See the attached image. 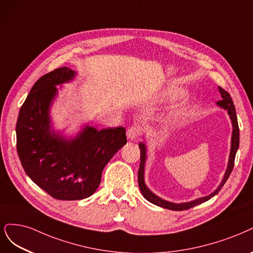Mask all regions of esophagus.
Instances as JSON below:
<instances>
[{"label": "esophagus", "instance_id": "34e87169", "mask_svg": "<svg viewBox=\"0 0 253 253\" xmlns=\"http://www.w3.org/2000/svg\"><path fill=\"white\" fill-rule=\"evenodd\" d=\"M140 132H141V128H140V126H134L128 127L127 130H126L127 139H128V140H134V139H136L139 135H140Z\"/></svg>", "mask_w": 253, "mask_h": 253}]
</instances>
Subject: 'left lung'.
I'll use <instances>...</instances> for the list:
<instances>
[{
  "label": "left lung",
  "mask_w": 253,
  "mask_h": 253,
  "mask_svg": "<svg viewBox=\"0 0 253 253\" xmlns=\"http://www.w3.org/2000/svg\"><path fill=\"white\" fill-rule=\"evenodd\" d=\"M219 91L221 93L222 100L217 101L216 104L219 107L227 111L228 115L231 119L232 128H233L232 129V137H231V149H230V155H229V161H228V165H227V169H226V172H225L224 178L221 182V184L211 195L199 198L197 200H194V201L186 202V203H180V204L165 201V200L157 197L155 194H153L152 191L145 185V183H144V164H145V159H146V146L143 142H140L139 143V147H140V167H139V170H138V184H139V188H140L143 197L147 200V201H150L151 203H153L157 206L167 208V210H170V211L189 210V208L201 204V203H204V202L208 201L211 198L214 197L221 190V188L225 184V182L227 181V179L229 178L230 173L233 169L234 159H236V154H237V151L239 149V144H240V128H239V125H238L236 108H234V104H233V101L230 97L229 93L226 92L224 89H222L221 86H219Z\"/></svg>",
  "instance_id": "obj_1"
}]
</instances>
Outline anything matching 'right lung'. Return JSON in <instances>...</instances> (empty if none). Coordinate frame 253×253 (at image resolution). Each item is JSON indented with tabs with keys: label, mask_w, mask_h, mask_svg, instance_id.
<instances>
[{
	"label": "right lung",
	"mask_w": 253,
	"mask_h": 253,
	"mask_svg": "<svg viewBox=\"0 0 253 253\" xmlns=\"http://www.w3.org/2000/svg\"><path fill=\"white\" fill-rule=\"evenodd\" d=\"M75 71L62 67L33 84L16 121V151L22 167L38 186L57 200H82L95 193L107 163L126 143L124 126L96 129L86 126L65 139L50 126L49 109L57 84Z\"/></svg>",
	"instance_id": "add662e5"
}]
</instances>
